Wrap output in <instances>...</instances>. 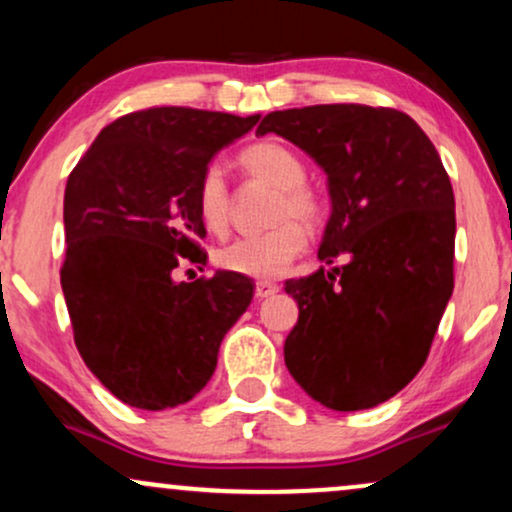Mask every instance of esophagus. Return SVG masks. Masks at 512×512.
Masks as SVG:
<instances>
[{
  "label": "esophagus",
  "instance_id": "esophagus-1",
  "mask_svg": "<svg viewBox=\"0 0 512 512\" xmlns=\"http://www.w3.org/2000/svg\"><path fill=\"white\" fill-rule=\"evenodd\" d=\"M276 291H279V286H276L274 281H257V284H255V296L260 298V301H262V298L274 296Z\"/></svg>",
  "mask_w": 512,
  "mask_h": 512
}]
</instances>
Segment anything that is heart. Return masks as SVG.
<instances>
[{
	"label": "heart",
	"instance_id": "1",
	"mask_svg": "<svg viewBox=\"0 0 512 512\" xmlns=\"http://www.w3.org/2000/svg\"><path fill=\"white\" fill-rule=\"evenodd\" d=\"M238 166L250 180L274 187L276 197L269 211V231L233 240L216 252V264L223 272L276 279L308 248V232L325 219V202L305 182L308 170L296 151L279 142H255L238 154ZM197 216L214 236H223L231 226L233 192L219 166H209L197 182Z\"/></svg>",
	"mask_w": 512,
	"mask_h": 512
}]
</instances>
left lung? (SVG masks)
<instances>
[{
    "label": "left lung",
    "mask_w": 512,
    "mask_h": 512,
    "mask_svg": "<svg viewBox=\"0 0 512 512\" xmlns=\"http://www.w3.org/2000/svg\"><path fill=\"white\" fill-rule=\"evenodd\" d=\"M301 146L327 173L320 257L342 267L286 281L298 322L284 361L315 402L370 409L424 368L455 286V195L436 146L407 113L337 103L276 110L257 134Z\"/></svg>",
    "instance_id": "left-lung-1"
}]
</instances>
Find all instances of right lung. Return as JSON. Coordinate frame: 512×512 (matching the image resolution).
<instances>
[{"label": "right lung", "instance_id": "right-lung-1", "mask_svg": "<svg viewBox=\"0 0 512 512\" xmlns=\"http://www.w3.org/2000/svg\"><path fill=\"white\" fill-rule=\"evenodd\" d=\"M260 115L146 108L117 117L69 173L60 281L74 344L91 373L137 409L190 402L214 375L226 332L252 301L248 276L204 264L197 182Z\"/></svg>", "mask_w": 512, "mask_h": 512}]
</instances>
